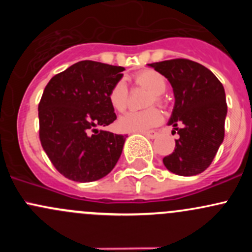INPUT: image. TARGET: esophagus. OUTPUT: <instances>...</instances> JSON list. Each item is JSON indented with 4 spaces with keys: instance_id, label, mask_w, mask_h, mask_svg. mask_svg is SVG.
I'll return each instance as SVG.
<instances>
[{
    "instance_id": "1",
    "label": "esophagus",
    "mask_w": 252,
    "mask_h": 252,
    "mask_svg": "<svg viewBox=\"0 0 252 252\" xmlns=\"http://www.w3.org/2000/svg\"><path fill=\"white\" fill-rule=\"evenodd\" d=\"M142 135H145L146 138L149 139H155L157 136V133L156 131H144V133H141Z\"/></svg>"
}]
</instances>
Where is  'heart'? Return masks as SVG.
<instances>
[{"label":"heart","mask_w":252,"mask_h":252,"mask_svg":"<svg viewBox=\"0 0 252 252\" xmlns=\"http://www.w3.org/2000/svg\"><path fill=\"white\" fill-rule=\"evenodd\" d=\"M134 81L139 86L147 89L152 93L147 105L157 103L162 105L161 95L166 91L167 81L163 75L156 70H144L134 77ZM112 107L118 112L126 111L128 106V89L123 80L117 81L108 94ZM162 121V116L156 108H149L145 111H131L122 116L118 121V126L122 130L130 131V133H141L158 126Z\"/></svg>","instance_id":"obj_1"}]
</instances>
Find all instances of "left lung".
Wrapping results in <instances>:
<instances>
[{"instance_id":"8db88e82","label":"left lung","mask_w":252,"mask_h":252,"mask_svg":"<svg viewBox=\"0 0 252 252\" xmlns=\"http://www.w3.org/2000/svg\"><path fill=\"white\" fill-rule=\"evenodd\" d=\"M149 67L168 79L175 100L168 124L179 138L163 164L183 177L202 173L224 139L227 103L222 83L202 64L184 58L151 63Z\"/></svg>"}]
</instances>
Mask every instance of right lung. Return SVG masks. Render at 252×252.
I'll return each mask as SVG.
<instances>
[{"label": "right lung", "instance_id": "add662e5", "mask_svg": "<svg viewBox=\"0 0 252 252\" xmlns=\"http://www.w3.org/2000/svg\"><path fill=\"white\" fill-rule=\"evenodd\" d=\"M124 68L80 61L55 75L39 103L40 141L61 174L79 183L106 177L121 157L126 135L97 126L117 119L108 94Z\"/></svg>", "mask_w": 252, "mask_h": 252}]
</instances>
